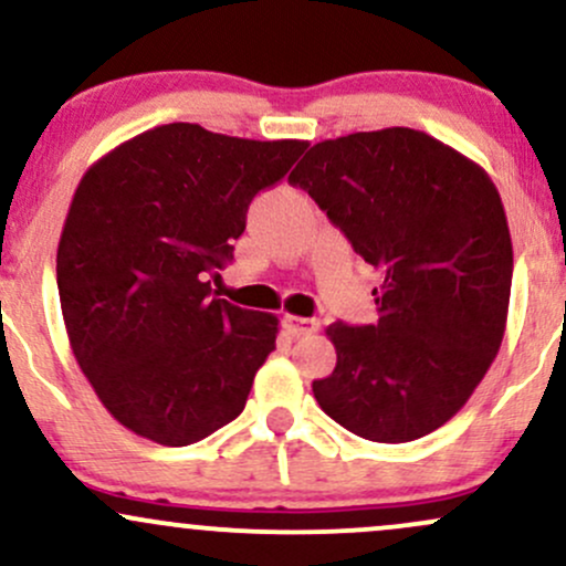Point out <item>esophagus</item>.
Listing matches in <instances>:
<instances>
[{"instance_id": "esophagus-1", "label": "esophagus", "mask_w": 566, "mask_h": 566, "mask_svg": "<svg viewBox=\"0 0 566 566\" xmlns=\"http://www.w3.org/2000/svg\"><path fill=\"white\" fill-rule=\"evenodd\" d=\"M284 331H287L293 338H301V335H312L319 327V322L308 319V316H293V314H284L282 319Z\"/></svg>"}]
</instances>
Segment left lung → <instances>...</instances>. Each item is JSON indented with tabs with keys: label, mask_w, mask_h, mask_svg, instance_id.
<instances>
[{
	"label": "left lung",
	"mask_w": 566,
	"mask_h": 566,
	"mask_svg": "<svg viewBox=\"0 0 566 566\" xmlns=\"http://www.w3.org/2000/svg\"><path fill=\"white\" fill-rule=\"evenodd\" d=\"M381 273L376 325L327 327L338 363L312 384L340 427L376 443L454 416L500 352L513 244L494 182L413 128L325 139L290 174Z\"/></svg>",
	"instance_id": "8db88e82"
}]
</instances>
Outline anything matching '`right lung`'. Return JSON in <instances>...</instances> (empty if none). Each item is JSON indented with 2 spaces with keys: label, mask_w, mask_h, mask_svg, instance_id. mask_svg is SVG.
<instances>
[{
  "label": "right lung",
  "mask_w": 566,
  "mask_h": 566,
  "mask_svg": "<svg viewBox=\"0 0 566 566\" xmlns=\"http://www.w3.org/2000/svg\"><path fill=\"white\" fill-rule=\"evenodd\" d=\"M306 142L169 123L85 171L55 254L74 359L126 430L190 446L244 411L279 319L212 293L247 209Z\"/></svg>",
  "instance_id": "1"
}]
</instances>
